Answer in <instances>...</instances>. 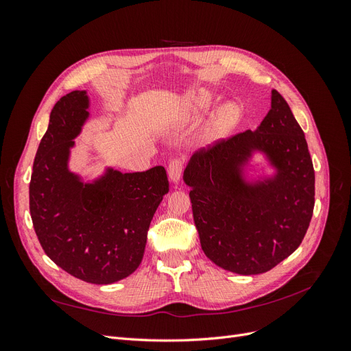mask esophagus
Listing matches in <instances>:
<instances>
[{"mask_svg":"<svg viewBox=\"0 0 351 351\" xmlns=\"http://www.w3.org/2000/svg\"><path fill=\"white\" fill-rule=\"evenodd\" d=\"M183 167H184V161L180 158H176L171 162H169L168 176H169V178H171V182H174V183L178 182L180 177H182V173H183Z\"/></svg>","mask_w":351,"mask_h":351,"instance_id":"esophagus-1","label":"esophagus"}]
</instances>
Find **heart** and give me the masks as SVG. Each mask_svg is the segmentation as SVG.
Returning a JSON list of instances; mask_svg holds the SVG:
<instances>
[{
	"instance_id": "heart-1",
	"label": "heart",
	"mask_w": 351,
	"mask_h": 351,
	"mask_svg": "<svg viewBox=\"0 0 351 351\" xmlns=\"http://www.w3.org/2000/svg\"><path fill=\"white\" fill-rule=\"evenodd\" d=\"M210 104H212L210 93L206 90H197L189 97L187 108L193 112H200V111L208 110L210 107ZM237 120H239V111L232 107V105H226V107H222L217 114V121H215L217 129L221 132L228 130L236 124Z\"/></svg>"
}]
</instances>
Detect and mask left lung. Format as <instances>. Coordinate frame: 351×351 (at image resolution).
Segmentation results:
<instances>
[{
  "label": "left lung",
  "mask_w": 351,
  "mask_h": 351,
  "mask_svg": "<svg viewBox=\"0 0 351 351\" xmlns=\"http://www.w3.org/2000/svg\"><path fill=\"white\" fill-rule=\"evenodd\" d=\"M254 152L276 168L250 184L243 165ZM200 246L219 268L263 274L300 246L315 206V171L304 133L289 104L272 90L271 110L256 130L196 152L183 176Z\"/></svg>",
  "instance_id": "obj_1"
}]
</instances>
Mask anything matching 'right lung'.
<instances>
[{
	"label": "right lung",
	"mask_w": 351,
	"mask_h": 351,
	"mask_svg": "<svg viewBox=\"0 0 351 351\" xmlns=\"http://www.w3.org/2000/svg\"><path fill=\"white\" fill-rule=\"evenodd\" d=\"M86 90H73L51 111L29 184L34 228L48 258L73 277L112 284L139 267L151 221L168 193L165 168H107L92 183L69 169L70 149L89 117Z\"/></svg>",
	"instance_id": "right-lung-1"
}]
</instances>
